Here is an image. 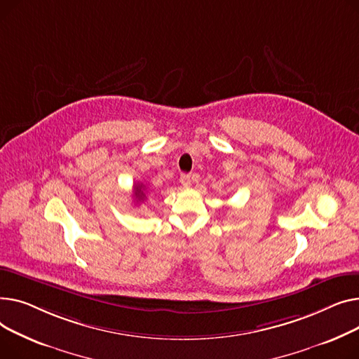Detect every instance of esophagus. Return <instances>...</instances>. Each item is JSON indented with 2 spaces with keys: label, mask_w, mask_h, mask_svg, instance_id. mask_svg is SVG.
<instances>
[{
  "label": "esophagus",
  "mask_w": 359,
  "mask_h": 359,
  "mask_svg": "<svg viewBox=\"0 0 359 359\" xmlns=\"http://www.w3.org/2000/svg\"><path fill=\"white\" fill-rule=\"evenodd\" d=\"M180 181H181V184H182L185 188H188L189 185H191V177H189L188 174H182L181 178H180Z\"/></svg>",
  "instance_id": "34e87169"
}]
</instances>
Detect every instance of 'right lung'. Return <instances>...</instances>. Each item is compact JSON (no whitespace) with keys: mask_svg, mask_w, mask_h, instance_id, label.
<instances>
[{"mask_svg":"<svg viewBox=\"0 0 359 359\" xmlns=\"http://www.w3.org/2000/svg\"><path fill=\"white\" fill-rule=\"evenodd\" d=\"M143 189H144L143 185H140V184L135 185V197L137 198V201H142L146 197V194L143 193Z\"/></svg>","mask_w":359,"mask_h":359,"instance_id":"right-lung-1","label":"right lung"}]
</instances>
